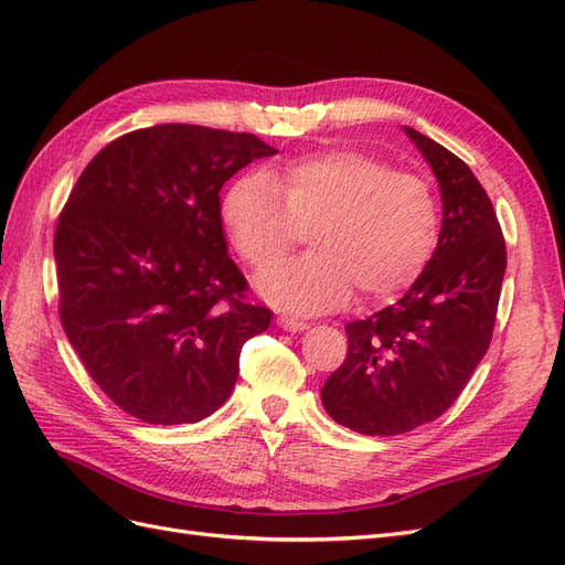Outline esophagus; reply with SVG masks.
<instances>
[{"instance_id":"1","label":"esophagus","mask_w":565,"mask_h":565,"mask_svg":"<svg viewBox=\"0 0 565 565\" xmlns=\"http://www.w3.org/2000/svg\"><path fill=\"white\" fill-rule=\"evenodd\" d=\"M278 324L282 330H289V332H303L309 330V324H306L303 320L299 318H292V316H278Z\"/></svg>"}]
</instances>
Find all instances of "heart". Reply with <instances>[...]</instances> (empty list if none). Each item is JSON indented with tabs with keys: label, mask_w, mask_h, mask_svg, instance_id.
I'll use <instances>...</instances> for the list:
<instances>
[{
	"label": "heart",
	"mask_w": 565,
	"mask_h": 565,
	"mask_svg": "<svg viewBox=\"0 0 565 565\" xmlns=\"http://www.w3.org/2000/svg\"><path fill=\"white\" fill-rule=\"evenodd\" d=\"M221 221L254 270L278 264L299 228L311 226L313 252L259 278L268 301L297 313L339 309L355 287L367 299L403 292L429 264L440 231L429 183L347 148L237 179L221 202Z\"/></svg>",
	"instance_id": "1"
}]
</instances>
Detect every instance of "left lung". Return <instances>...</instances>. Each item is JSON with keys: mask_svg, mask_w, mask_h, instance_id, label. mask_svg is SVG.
Segmentation results:
<instances>
[{"mask_svg": "<svg viewBox=\"0 0 565 565\" xmlns=\"http://www.w3.org/2000/svg\"><path fill=\"white\" fill-rule=\"evenodd\" d=\"M440 188L434 256L386 309L347 324V361L324 382L328 415L365 436H398L438 419L486 355L507 247L498 214L471 169L429 136L403 127Z\"/></svg>", "mask_w": 565, "mask_h": 565, "instance_id": "left-lung-1", "label": "left lung"}]
</instances>
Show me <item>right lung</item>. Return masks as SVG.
Segmentation results:
<instances>
[{"mask_svg": "<svg viewBox=\"0 0 565 565\" xmlns=\"http://www.w3.org/2000/svg\"><path fill=\"white\" fill-rule=\"evenodd\" d=\"M276 152L254 134L158 125L119 136L77 179L54 235L58 313L127 415L195 424L228 401L243 344L273 313L245 301L218 193Z\"/></svg>", "mask_w": 565, "mask_h": 565, "instance_id": "add662e5", "label": "right lung"}]
</instances>
